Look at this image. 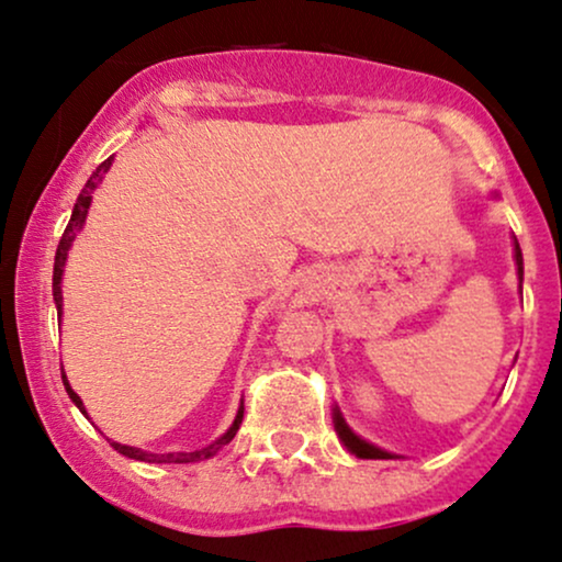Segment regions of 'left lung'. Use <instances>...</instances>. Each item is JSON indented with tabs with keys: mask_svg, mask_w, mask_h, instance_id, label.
<instances>
[{
	"mask_svg": "<svg viewBox=\"0 0 562 562\" xmlns=\"http://www.w3.org/2000/svg\"><path fill=\"white\" fill-rule=\"evenodd\" d=\"M514 259H516V269H518V280H524V257H521V248H518V240L514 238ZM334 428H337L339 438H342V443L347 446V451H352L355 457L360 459H392V453L379 449V446L368 443L360 436H355V432L347 428L342 412L334 409Z\"/></svg>",
	"mask_w": 562,
	"mask_h": 562,
	"instance_id": "1",
	"label": "left lung"
}]
</instances>
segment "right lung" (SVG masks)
I'll use <instances>...</instances> for the list:
<instances>
[{
  "label": "right lung",
  "instance_id": "obj_1",
  "mask_svg": "<svg viewBox=\"0 0 562 562\" xmlns=\"http://www.w3.org/2000/svg\"><path fill=\"white\" fill-rule=\"evenodd\" d=\"M111 160H113V158L103 160L101 166L92 170V176L88 179V183H85V189L80 191V196H77L75 210H72V217H69L67 231H64L59 246H56V259H54V303H56V314H59V318H61V274H64V265H67V251H69V248H72V240L77 238V233H80V228L85 225V217H88V210H90V202H92V191L98 189V183H101L103 176L109 173ZM61 381H64V389H67L69 400H72V402L77 404V407H80L82 415L88 417V412H85L82 400L75 394V389L69 386L67 375H64V373H61ZM240 420H244V402H240L238 415H236V420H233L231 428L225 430L223 436H220L217 440H212L210 446H204V449H199V451L150 453V451L134 449V446H122V443H116V440H111V446H113V449H116L119 453H124V457L137 459V461H155V464H189V461H202V459L215 457V453H217L220 449H223V446H228L231 440H233V436H236L238 428H240Z\"/></svg>",
  "mask_w": 562,
  "mask_h": 562
}]
</instances>
